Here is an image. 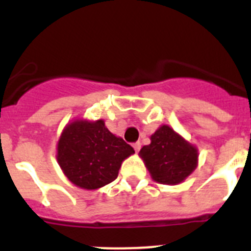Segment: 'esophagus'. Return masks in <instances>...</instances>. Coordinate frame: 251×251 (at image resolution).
Returning a JSON list of instances; mask_svg holds the SVG:
<instances>
[{
    "label": "esophagus",
    "mask_w": 251,
    "mask_h": 251,
    "mask_svg": "<svg viewBox=\"0 0 251 251\" xmlns=\"http://www.w3.org/2000/svg\"><path fill=\"white\" fill-rule=\"evenodd\" d=\"M132 148H134L135 152H139L140 149H141V144H140V142H135L134 145H132Z\"/></svg>",
    "instance_id": "34e87169"
}]
</instances>
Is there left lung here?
<instances>
[{
	"instance_id": "obj_1",
	"label": "left lung",
	"mask_w": 251,
	"mask_h": 251,
	"mask_svg": "<svg viewBox=\"0 0 251 251\" xmlns=\"http://www.w3.org/2000/svg\"><path fill=\"white\" fill-rule=\"evenodd\" d=\"M142 146L139 155L153 181L177 185L198 166V148L185 140L169 125H161Z\"/></svg>"
}]
</instances>
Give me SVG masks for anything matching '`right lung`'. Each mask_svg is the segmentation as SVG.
Returning a JSON list of instances; mask_svg holds the SVG:
<instances>
[{"mask_svg": "<svg viewBox=\"0 0 251 251\" xmlns=\"http://www.w3.org/2000/svg\"><path fill=\"white\" fill-rule=\"evenodd\" d=\"M132 153L134 149L110 132L102 119H77L61 132L56 159L72 184L96 190L116 179L123 161Z\"/></svg>", "mask_w": 251, "mask_h": 251, "instance_id": "right-lung-1", "label": "right lung"}]
</instances>
